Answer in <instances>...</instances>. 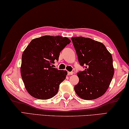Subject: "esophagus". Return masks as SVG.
<instances>
[{
	"mask_svg": "<svg viewBox=\"0 0 129 129\" xmlns=\"http://www.w3.org/2000/svg\"><path fill=\"white\" fill-rule=\"evenodd\" d=\"M68 75H73V74H74V72H68Z\"/></svg>",
	"mask_w": 129,
	"mask_h": 129,
	"instance_id": "34e87169",
	"label": "esophagus"
}]
</instances>
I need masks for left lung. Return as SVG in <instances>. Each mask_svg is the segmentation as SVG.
<instances>
[{
	"mask_svg": "<svg viewBox=\"0 0 129 129\" xmlns=\"http://www.w3.org/2000/svg\"><path fill=\"white\" fill-rule=\"evenodd\" d=\"M71 40L80 64L85 67L77 74L76 94L85 100L98 98L106 92L114 74L112 55L100 42L82 37Z\"/></svg>",
	"mask_w": 129,
	"mask_h": 129,
	"instance_id": "obj_1",
	"label": "left lung"
}]
</instances>
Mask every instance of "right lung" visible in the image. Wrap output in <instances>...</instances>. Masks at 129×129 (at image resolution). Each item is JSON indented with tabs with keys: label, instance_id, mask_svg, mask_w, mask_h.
Segmentation results:
<instances>
[{
	"label": "right lung",
	"instance_id": "right-lung-1",
	"mask_svg": "<svg viewBox=\"0 0 129 129\" xmlns=\"http://www.w3.org/2000/svg\"><path fill=\"white\" fill-rule=\"evenodd\" d=\"M70 42L66 37L45 35L33 39L27 46L22 54L20 73L31 96L45 100L57 94L67 72L54 68L52 64Z\"/></svg>",
	"mask_w": 129,
	"mask_h": 129
}]
</instances>
